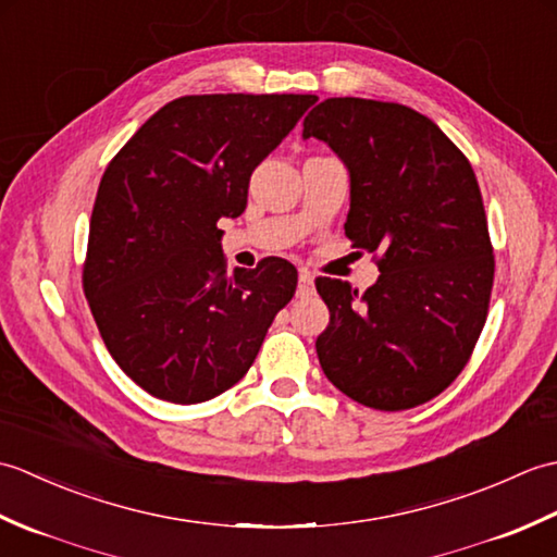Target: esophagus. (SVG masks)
<instances>
[{"mask_svg":"<svg viewBox=\"0 0 557 557\" xmlns=\"http://www.w3.org/2000/svg\"><path fill=\"white\" fill-rule=\"evenodd\" d=\"M313 292V275L309 270H299V294H311Z\"/></svg>","mask_w":557,"mask_h":557,"instance_id":"1","label":"esophagus"}]
</instances>
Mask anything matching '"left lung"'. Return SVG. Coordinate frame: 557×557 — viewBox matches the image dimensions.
<instances>
[{"instance_id":"obj_1","label":"left lung","mask_w":557,"mask_h":557,"mask_svg":"<svg viewBox=\"0 0 557 557\" xmlns=\"http://www.w3.org/2000/svg\"><path fill=\"white\" fill-rule=\"evenodd\" d=\"M311 136L347 164L345 234L381 270L363 294L315 280L330 311L318 361L363 407H419L461 373L488 315L495 260L476 174L429 116L397 102L327 98L304 120Z\"/></svg>"}]
</instances>
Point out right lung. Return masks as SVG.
Returning a JSON list of instances; mask_svg holds the SVG:
<instances>
[{
	"instance_id": "obj_1",
	"label": "right lung",
	"mask_w": 557,
	"mask_h": 557,
	"mask_svg": "<svg viewBox=\"0 0 557 557\" xmlns=\"http://www.w3.org/2000/svg\"><path fill=\"white\" fill-rule=\"evenodd\" d=\"M315 100L176 98L104 170L83 292L112 359L152 397L196 405L239 383L297 292L285 258L230 275L218 220L242 215L253 170Z\"/></svg>"
}]
</instances>
